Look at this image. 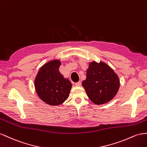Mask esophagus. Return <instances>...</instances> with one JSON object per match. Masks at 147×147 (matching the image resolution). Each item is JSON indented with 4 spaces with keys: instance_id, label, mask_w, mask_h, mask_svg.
I'll use <instances>...</instances> for the list:
<instances>
[{
    "instance_id": "34e87169",
    "label": "esophagus",
    "mask_w": 147,
    "mask_h": 147,
    "mask_svg": "<svg viewBox=\"0 0 147 147\" xmlns=\"http://www.w3.org/2000/svg\"><path fill=\"white\" fill-rule=\"evenodd\" d=\"M81 82H78L75 83V86H76L79 87V86H81Z\"/></svg>"
}]
</instances>
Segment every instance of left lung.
<instances>
[{
  "instance_id": "obj_1",
  "label": "left lung",
  "mask_w": 147,
  "mask_h": 147,
  "mask_svg": "<svg viewBox=\"0 0 147 147\" xmlns=\"http://www.w3.org/2000/svg\"><path fill=\"white\" fill-rule=\"evenodd\" d=\"M88 97L96 105L110 102L118 93L119 77L110 66L103 61L90 62L87 69L86 79L82 81Z\"/></svg>"
}]
</instances>
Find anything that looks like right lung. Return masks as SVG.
Returning <instances> with one entry per match:
<instances>
[{
	"label": "right lung",
	"mask_w": 147,
	"mask_h": 147,
	"mask_svg": "<svg viewBox=\"0 0 147 147\" xmlns=\"http://www.w3.org/2000/svg\"><path fill=\"white\" fill-rule=\"evenodd\" d=\"M61 61L51 60L39 69L34 79L35 90L43 102L51 106L62 104L68 98L72 84L59 71Z\"/></svg>",
	"instance_id": "add662e5"
}]
</instances>
